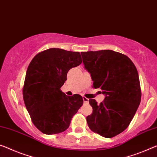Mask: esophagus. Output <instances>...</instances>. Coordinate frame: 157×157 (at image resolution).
Instances as JSON below:
<instances>
[{"instance_id":"1","label":"esophagus","mask_w":157,"mask_h":157,"mask_svg":"<svg viewBox=\"0 0 157 157\" xmlns=\"http://www.w3.org/2000/svg\"><path fill=\"white\" fill-rule=\"evenodd\" d=\"M83 102H85V103H88V99L87 98H86V97H83Z\"/></svg>"}]
</instances>
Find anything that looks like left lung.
Here are the masks:
<instances>
[{
    "label": "left lung",
    "mask_w": 157,
    "mask_h": 157,
    "mask_svg": "<svg viewBox=\"0 0 157 157\" xmlns=\"http://www.w3.org/2000/svg\"><path fill=\"white\" fill-rule=\"evenodd\" d=\"M93 88H100L105 98L98 105L89 100L93 113L86 117L93 132L111 138L126 130L141 100V88L135 64L126 55L111 50L81 52Z\"/></svg>",
    "instance_id": "8db88e82"
}]
</instances>
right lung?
<instances>
[{
	"mask_svg": "<svg viewBox=\"0 0 157 157\" xmlns=\"http://www.w3.org/2000/svg\"><path fill=\"white\" fill-rule=\"evenodd\" d=\"M82 62L80 52L50 48L38 53L29 65L23 98L34 126L46 135L64 132L83 103L82 96L60 90L67 72Z\"/></svg>",
	"mask_w": 157,
	"mask_h": 157,
	"instance_id": "right-lung-1",
	"label": "right lung"
}]
</instances>
